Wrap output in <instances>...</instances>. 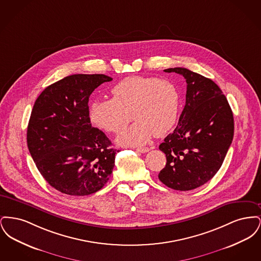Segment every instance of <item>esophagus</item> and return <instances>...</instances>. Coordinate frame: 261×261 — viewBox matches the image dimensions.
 Segmentation results:
<instances>
[{
  "mask_svg": "<svg viewBox=\"0 0 261 261\" xmlns=\"http://www.w3.org/2000/svg\"><path fill=\"white\" fill-rule=\"evenodd\" d=\"M137 151H139V152H143V153H146V152H148L149 151V148H138L136 149Z\"/></svg>",
  "mask_w": 261,
  "mask_h": 261,
  "instance_id": "34e87169",
  "label": "esophagus"
}]
</instances>
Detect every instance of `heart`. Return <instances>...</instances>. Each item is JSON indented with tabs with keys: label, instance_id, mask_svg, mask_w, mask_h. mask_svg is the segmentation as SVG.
Wrapping results in <instances>:
<instances>
[{
	"label": "heart",
	"instance_id": "1",
	"mask_svg": "<svg viewBox=\"0 0 261 261\" xmlns=\"http://www.w3.org/2000/svg\"><path fill=\"white\" fill-rule=\"evenodd\" d=\"M112 99H95L89 108L93 124L117 133L130 120L136 121L117 137L124 146H141L154 134L165 135L175 124L179 112V94L172 82L145 76H129L112 89Z\"/></svg>",
	"mask_w": 261,
	"mask_h": 261
}]
</instances>
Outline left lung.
<instances>
[{
  "mask_svg": "<svg viewBox=\"0 0 261 261\" xmlns=\"http://www.w3.org/2000/svg\"><path fill=\"white\" fill-rule=\"evenodd\" d=\"M187 82L186 105L173 133L160 149L166 165L159 174L165 186L190 191L217 173L234 136V117L221 89L211 79L183 67L164 69Z\"/></svg>",
  "mask_w": 261,
  "mask_h": 261,
  "instance_id": "1",
  "label": "left lung"
}]
</instances>
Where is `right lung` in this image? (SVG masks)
Returning <instances> with one entry per match:
<instances>
[{
  "label": "right lung",
  "mask_w": 261,
  "mask_h": 261,
  "mask_svg": "<svg viewBox=\"0 0 261 261\" xmlns=\"http://www.w3.org/2000/svg\"><path fill=\"white\" fill-rule=\"evenodd\" d=\"M105 74H73L38 97L27 127V146L50 186L69 196H88L109 181L118 150L89 117V98L112 81Z\"/></svg>",
  "instance_id": "right-lung-1"
}]
</instances>
